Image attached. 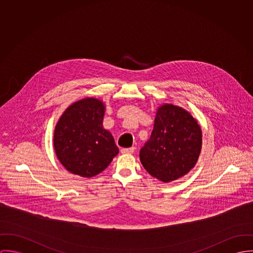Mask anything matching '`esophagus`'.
Here are the masks:
<instances>
[{
	"label": "esophagus",
	"instance_id": "1",
	"mask_svg": "<svg viewBox=\"0 0 253 253\" xmlns=\"http://www.w3.org/2000/svg\"><path fill=\"white\" fill-rule=\"evenodd\" d=\"M135 149L136 148L134 146L129 147V148H122L121 149V153H123V154H131V153H133L135 151Z\"/></svg>",
	"mask_w": 253,
	"mask_h": 253
}]
</instances>
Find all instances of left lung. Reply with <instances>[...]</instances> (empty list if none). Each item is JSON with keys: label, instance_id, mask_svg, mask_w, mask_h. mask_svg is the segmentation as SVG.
Wrapping results in <instances>:
<instances>
[{"label": "left lung", "instance_id": "1", "mask_svg": "<svg viewBox=\"0 0 253 253\" xmlns=\"http://www.w3.org/2000/svg\"><path fill=\"white\" fill-rule=\"evenodd\" d=\"M201 149L202 130L196 119L180 107L164 104L157 110L140 160L150 175L169 182L194 168Z\"/></svg>", "mask_w": 253, "mask_h": 253}]
</instances>
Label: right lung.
<instances>
[{
	"label": "right lung",
	"instance_id": "right-lung-1",
	"mask_svg": "<svg viewBox=\"0 0 253 253\" xmlns=\"http://www.w3.org/2000/svg\"><path fill=\"white\" fill-rule=\"evenodd\" d=\"M105 110L101 100L85 98L72 104L59 118L53 144L58 160L70 172L92 177L118 154L113 135L103 127Z\"/></svg>",
	"mask_w": 253,
	"mask_h": 253
}]
</instances>
